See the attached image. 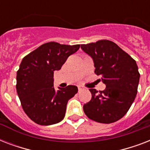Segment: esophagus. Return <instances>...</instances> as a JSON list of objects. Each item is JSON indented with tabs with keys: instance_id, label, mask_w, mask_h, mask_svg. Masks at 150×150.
Wrapping results in <instances>:
<instances>
[{
	"instance_id": "esophagus-1",
	"label": "esophagus",
	"mask_w": 150,
	"mask_h": 150,
	"mask_svg": "<svg viewBox=\"0 0 150 150\" xmlns=\"http://www.w3.org/2000/svg\"><path fill=\"white\" fill-rule=\"evenodd\" d=\"M78 89H79V92L82 91V90H83L84 89V88L82 86H78Z\"/></svg>"
}]
</instances>
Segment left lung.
Returning <instances> with one entry per match:
<instances>
[{
	"label": "left lung",
	"instance_id": "1",
	"mask_svg": "<svg viewBox=\"0 0 150 150\" xmlns=\"http://www.w3.org/2000/svg\"><path fill=\"white\" fill-rule=\"evenodd\" d=\"M82 50L93 60L95 73L101 75L106 89L98 92L90 89L92 98L83 106L91 120L110 124L128 112L137 94L139 72L134 59L110 40L82 44Z\"/></svg>",
	"mask_w": 150,
	"mask_h": 150
}]
</instances>
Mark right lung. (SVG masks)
<instances>
[{"mask_svg":"<svg viewBox=\"0 0 150 150\" xmlns=\"http://www.w3.org/2000/svg\"><path fill=\"white\" fill-rule=\"evenodd\" d=\"M80 47L56 42L44 43L25 57L16 76V89L27 116L40 125L60 122L65 115L68 101L77 93L75 86L55 90L54 73Z\"/></svg>","mask_w":150,"mask_h":150,"instance_id":"obj_1","label":"right lung"}]
</instances>
